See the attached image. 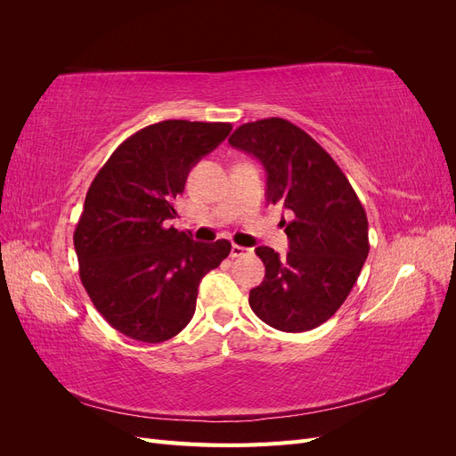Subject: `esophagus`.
<instances>
[{
    "label": "esophagus",
    "instance_id": "esophagus-1",
    "mask_svg": "<svg viewBox=\"0 0 456 456\" xmlns=\"http://www.w3.org/2000/svg\"><path fill=\"white\" fill-rule=\"evenodd\" d=\"M245 253H247L245 247L236 245V243L232 245V251H230V256H232V258H238V256H241V255H245Z\"/></svg>",
    "mask_w": 456,
    "mask_h": 456
}]
</instances>
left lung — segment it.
Wrapping results in <instances>:
<instances>
[{"label":"left lung","instance_id":"left-lung-1","mask_svg":"<svg viewBox=\"0 0 456 456\" xmlns=\"http://www.w3.org/2000/svg\"><path fill=\"white\" fill-rule=\"evenodd\" d=\"M228 142L266 169V200L281 207L289 251L256 247L265 281L249 306L270 327L302 333L325 323L348 298L369 255V224L360 198L335 159L283 118L243 123Z\"/></svg>","mask_w":456,"mask_h":456}]
</instances>
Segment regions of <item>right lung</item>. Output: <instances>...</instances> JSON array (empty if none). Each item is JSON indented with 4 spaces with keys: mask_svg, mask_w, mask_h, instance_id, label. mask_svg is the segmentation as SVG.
I'll return each instance as SVG.
<instances>
[{
    "mask_svg": "<svg viewBox=\"0 0 456 456\" xmlns=\"http://www.w3.org/2000/svg\"><path fill=\"white\" fill-rule=\"evenodd\" d=\"M232 123L165 119L123 141L96 173L74 232L79 278L104 320L133 340L173 338L196 312L203 275L232 245L167 226L190 169Z\"/></svg>",
    "mask_w": 456,
    "mask_h": 456,
    "instance_id": "1",
    "label": "right lung"
}]
</instances>
